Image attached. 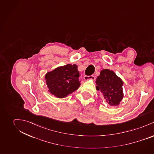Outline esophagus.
Wrapping results in <instances>:
<instances>
[{
	"instance_id": "1",
	"label": "esophagus",
	"mask_w": 154,
	"mask_h": 154,
	"mask_svg": "<svg viewBox=\"0 0 154 154\" xmlns=\"http://www.w3.org/2000/svg\"><path fill=\"white\" fill-rule=\"evenodd\" d=\"M84 79L85 80H94L95 77L94 75H90V76H87V75H85L84 77Z\"/></svg>"
}]
</instances>
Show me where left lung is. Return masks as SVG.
Returning a JSON list of instances; mask_svg holds the SVG:
<instances>
[{
  "label": "left lung",
  "instance_id": "left-lung-1",
  "mask_svg": "<svg viewBox=\"0 0 154 154\" xmlns=\"http://www.w3.org/2000/svg\"><path fill=\"white\" fill-rule=\"evenodd\" d=\"M96 89L111 106H118L123 97L122 80L112 70L102 69L96 80Z\"/></svg>",
  "mask_w": 154,
  "mask_h": 154
}]
</instances>
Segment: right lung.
<instances>
[{"label": "right lung", "instance_id": "add662e5", "mask_svg": "<svg viewBox=\"0 0 154 154\" xmlns=\"http://www.w3.org/2000/svg\"><path fill=\"white\" fill-rule=\"evenodd\" d=\"M80 73L75 64H68L48 72L45 75L48 91L57 98H64L77 90Z\"/></svg>", "mask_w": 154, "mask_h": 154}]
</instances>
